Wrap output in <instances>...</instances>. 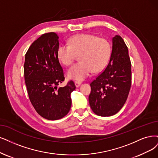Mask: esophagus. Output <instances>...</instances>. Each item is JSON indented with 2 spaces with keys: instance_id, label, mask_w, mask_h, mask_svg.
<instances>
[{
  "instance_id": "esophagus-1",
  "label": "esophagus",
  "mask_w": 158,
  "mask_h": 158,
  "mask_svg": "<svg viewBox=\"0 0 158 158\" xmlns=\"http://www.w3.org/2000/svg\"><path fill=\"white\" fill-rule=\"evenodd\" d=\"M81 83L79 82V81H75V85L76 87H79L81 85Z\"/></svg>"
}]
</instances>
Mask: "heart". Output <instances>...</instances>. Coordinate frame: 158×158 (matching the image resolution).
I'll list each match as a JSON object with an SVG mask.
<instances>
[{
	"mask_svg": "<svg viewBox=\"0 0 158 158\" xmlns=\"http://www.w3.org/2000/svg\"><path fill=\"white\" fill-rule=\"evenodd\" d=\"M111 52L108 40L90 34H79L69 38L68 45L61 44L57 49L59 60L66 66L73 63L76 55L81 61L67 72L69 79L82 81L92 71L100 72L107 64Z\"/></svg>",
	"mask_w": 158,
	"mask_h": 158,
	"instance_id": "obj_1",
	"label": "heart"
}]
</instances>
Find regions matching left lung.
<instances>
[{"instance_id": "left-lung-1", "label": "left lung", "mask_w": 158, "mask_h": 158, "mask_svg": "<svg viewBox=\"0 0 158 158\" xmlns=\"http://www.w3.org/2000/svg\"><path fill=\"white\" fill-rule=\"evenodd\" d=\"M131 65L128 49L119 35L112 38V52L104 71L90 84V106L96 114L110 116L124 105L131 84Z\"/></svg>"}]
</instances>
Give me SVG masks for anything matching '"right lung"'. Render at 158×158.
<instances>
[{
	"mask_svg": "<svg viewBox=\"0 0 158 158\" xmlns=\"http://www.w3.org/2000/svg\"><path fill=\"white\" fill-rule=\"evenodd\" d=\"M59 37L55 32L42 34L32 44L25 55L24 75L30 101L43 118L56 120L63 118L72 106L70 95L75 89L72 81L57 86L64 80L57 56Z\"/></svg>",
	"mask_w": 158,
	"mask_h": 158,
	"instance_id": "1",
	"label": "right lung"
}]
</instances>
